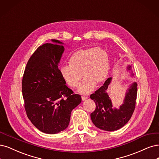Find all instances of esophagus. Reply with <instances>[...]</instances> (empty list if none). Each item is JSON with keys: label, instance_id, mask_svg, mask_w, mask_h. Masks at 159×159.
<instances>
[{"label": "esophagus", "instance_id": "esophagus-1", "mask_svg": "<svg viewBox=\"0 0 159 159\" xmlns=\"http://www.w3.org/2000/svg\"><path fill=\"white\" fill-rule=\"evenodd\" d=\"M88 98H89V97L86 96H82V100H83V101L86 100V99H88Z\"/></svg>", "mask_w": 159, "mask_h": 159}]
</instances>
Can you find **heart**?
Returning <instances> with one entry per match:
<instances>
[{
	"instance_id": "b5f03b06",
	"label": "heart",
	"mask_w": 159,
	"mask_h": 159,
	"mask_svg": "<svg viewBox=\"0 0 159 159\" xmlns=\"http://www.w3.org/2000/svg\"><path fill=\"white\" fill-rule=\"evenodd\" d=\"M69 65L61 69V74L71 87H78L83 74L84 80L79 91L88 93L106 79L109 70V58L105 50L89 47L75 51L69 58Z\"/></svg>"
}]
</instances>
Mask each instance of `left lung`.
<instances>
[{"label": "left lung", "mask_w": 159, "mask_h": 159, "mask_svg": "<svg viewBox=\"0 0 159 159\" xmlns=\"http://www.w3.org/2000/svg\"><path fill=\"white\" fill-rule=\"evenodd\" d=\"M131 66L128 67V70ZM111 78L107 79L105 83L90 98L96 103V109L90 115L91 119L96 127L105 131H115L124 126L130 119L136 107L137 98V83H134L128 89L123 103L119 109H113L111 99L107 93Z\"/></svg>", "instance_id": "1"}]
</instances>
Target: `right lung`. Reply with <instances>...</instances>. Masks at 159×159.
I'll return each instance as SVG.
<instances>
[{
  "label": "right lung",
  "mask_w": 159,
  "mask_h": 159,
  "mask_svg": "<svg viewBox=\"0 0 159 159\" xmlns=\"http://www.w3.org/2000/svg\"><path fill=\"white\" fill-rule=\"evenodd\" d=\"M63 51L62 45L40 46L29 58L23 76L22 94L27 117L46 134H57L66 129L72 110L82 100L80 95L75 94L66 86L58 68Z\"/></svg>",
  "instance_id": "obj_1"
}]
</instances>
